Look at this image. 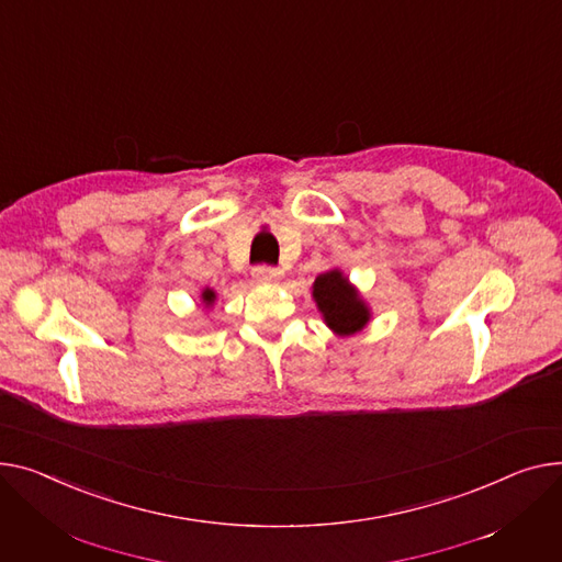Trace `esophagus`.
Segmentation results:
<instances>
[{
    "mask_svg": "<svg viewBox=\"0 0 562 562\" xmlns=\"http://www.w3.org/2000/svg\"><path fill=\"white\" fill-rule=\"evenodd\" d=\"M252 278H255V282L271 284V282H278L282 278V271L276 269V267H255Z\"/></svg>",
    "mask_w": 562,
    "mask_h": 562,
    "instance_id": "1",
    "label": "esophagus"
}]
</instances>
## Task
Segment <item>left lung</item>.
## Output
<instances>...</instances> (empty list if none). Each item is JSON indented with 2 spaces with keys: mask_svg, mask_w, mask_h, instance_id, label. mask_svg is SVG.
<instances>
[{
  "mask_svg": "<svg viewBox=\"0 0 562 562\" xmlns=\"http://www.w3.org/2000/svg\"><path fill=\"white\" fill-rule=\"evenodd\" d=\"M312 297L323 323L336 336H352L370 323V305L341 269L321 273L312 284Z\"/></svg>",
  "mask_w": 562,
  "mask_h": 562,
  "instance_id": "8db88e82",
  "label": "left lung"
}]
</instances>
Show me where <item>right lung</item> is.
Wrapping results in <instances>:
<instances>
[{"mask_svg": "<svg viewBox=\"0 0 562 562\" xmlns=\"http://www.w3.org/2000/svg\"><path fill=\"white\" fill-rule=\"evenodd\" d=\"M201 305L205 307V310H212L214 307V303H216V291L214 289H210V286H205L203 291H201Z\"/></svg>", "mask_w": 562, "mask_h": 562, "instance_id": "add662e5", "label": "right lung"}]
</instances>
